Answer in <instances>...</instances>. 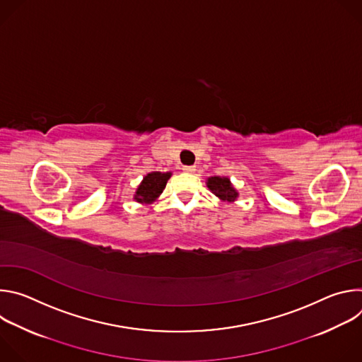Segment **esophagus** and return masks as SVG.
Listing matches in <instances>:
<instances>
[{
	"label": "esophagus",
	"instance_id": "esophagus-1",
	"mask_svg": "<svg viewBox=\"0 0 362 362\" xmlns=\"http://www.w3.org/2000/svg\"><path fill=\"white\" fill-rule=\"evenodd\" d=\"M185 173H194V170H196V168L194 166H183V169H182Z\"/></svg>",
	"mask_w": 362,
	"mask_h": 362
}]
</instances>
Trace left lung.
<instances>
[{
	"mask_svg": "<svg viewBox=\"0 0 362 362\" xmlns=\"http://www.w3.org/2000/svg\"><path fill=\"white\" fill-rule=\"evenodd\" d=\"M208 187L222 200L226 202H233L238 197V192L232 187L228 177H221V176H214L208 179Z\"/></svg>",
	"mask_w": 362,
	"mask_h": 362,
	"instance_id": "1",
	"label": "left lung"
}]
</instances>
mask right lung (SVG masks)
Returning <instances> with one entry per match:
<instances>
[{"mask_svg": "<svg viewBox=\"0 0 362 362\" xmlns=\"http://www.w3.org/2000/svg\"><path fill=\"white\" fill-rule=\"evenodd\" d=\"M172 173H160V172H153L144 176L143 182L137 187L134 199L140 203H150L156 199L165 189L168 180L170 179Z\"/></svg>", "mask_w": 362, "mask_h": 362, "instance_id": "right-lung-1", "label": "right lung"}]
</instances>
